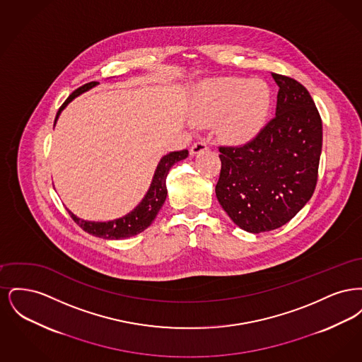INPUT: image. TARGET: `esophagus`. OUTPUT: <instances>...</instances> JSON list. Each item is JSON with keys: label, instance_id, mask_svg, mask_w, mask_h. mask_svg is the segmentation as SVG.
<instances>
[{"label": "esophagus", "instance_id": "obj_1", "mask_svg": "<svg viewBox=\"0 0 362 362\" xmlns=\"http://www.w3.org/2000/svg\"><path fill=\"white\" fill-rule=\"evenodd\" d=\"M207 149H209V145H207L206 141H198V142H195V144L191 146L189 155H201V153L206 152Z\"/></svg>", "mask_w": 362, "mask_h": 362}]
</instances>
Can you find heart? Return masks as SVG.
<instances>
[{
	"label": "heart",
	"mask_w": 362,
	"mask_h": 362,
	"mask_svg": "<svg viewBox=\"0 0 362 362\" xmlns=\"http://www.w3.org/2000/svg\"><path fill=\"white\" fill-rule=\"evenodd\" d=\"M272 104L269 86L259 78L217 77L195 88L191 121L207 126L217 119V133L225 142L241 145L257 137Z\"/></svg>",
	"instance_id": "obj_1"
}]
</instances>
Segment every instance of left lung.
<instances>
[{
    "instance_id": "obj_1",
    "label": "left lung",
    "mask_w": 362,
    "mask_h": 362,
    "mask_svg": "<svg viewBox=\"0 0 362 362\" xmlns=\"http://www.w3.org/2000/svg\"><path fill=\"white\" fill-rule=\"evenodd\" d=\"M276 117L251 142L220 148L216 195L241 229L260 233L289 223L307 205L317 182L323 129L307 88L272 73Z\"/></svg>"
}]
</instances>
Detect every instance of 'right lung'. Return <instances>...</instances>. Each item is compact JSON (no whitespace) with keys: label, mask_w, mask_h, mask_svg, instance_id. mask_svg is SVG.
Segmentation results:
<instances>
[{"label":"right lung","mask_w":362,"mask_h":362,"mask_svg":"<svg viewBox=\"0 0 362 362\" xmlns=\"http://www.w3.org/2000/svg\"><path fill=\"white\" fill-rule=\"evenodd\" d=\"M98 84L99 83H89V84L76 89L58 110L55 121H54V126L58 121L61 112L68 107L70 102H73L76 98H78L80 95H83L84 92L89 90L90 88H93ZM187 156H189L187 149L179 151V152H170L168 155L163 156L156 167L155 175L152 177L151 186L146 191V194L144 195V198L141 199V202L138 204L137 206L134 207L132 211H129L127 214H124L123 217L111 220V221H103V223L86 221V220L78 218L68 209L71 218L89 235H93L96 238H102L107 240H121V239L136 236L153 223L157 213L160 211V209L164 205L165 198H167V176H168L170 170L173 168L175 163L185 160Z\"/></svg>","instance_id":"1"}]
</instances>
